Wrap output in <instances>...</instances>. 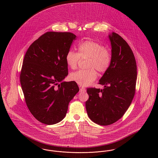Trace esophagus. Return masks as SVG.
<instances>
[{
    "mask_svg": "<svg viewBox=\"0 0 158 158\" xmlns=\"http://www.w3.org/2000/svg\"><path fill=\"white\" fill-rule=\"evenodd\" d=\"M79 88H80V92H83V91H85V89L84 88L81 87V86H79Z\"/></svg>",
    "mask_w": 158,
    "mask_h": 158,
    "instance_id": "esophagus-1",
    "label": "esophagus"
}]
</instances>
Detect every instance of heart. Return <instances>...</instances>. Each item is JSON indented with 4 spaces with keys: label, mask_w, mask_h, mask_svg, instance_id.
<instances>
[{
    "label": "heart",
    "mask_w": 158,
    "mask_h": 158,
    "mask_svg": "<svg viewBox=\"0 0 158 158\" xmlns=\"http://www.w3.org/2000/svg\"><path fill=\"white\" fill-rule=\"evenodd\" d=\"M78 52L69 49L66 55V61L68 66L72 69H76L80 58H88L86 70H78L70 74L71 80L80 86L89 85L97 77L98 71L100 73L106 72L111 67L112 63V53L111 50L102 43L86 40L81 43L78 47Z\"/></svg>",
    "instance_id": "heart-1"
}]
</instances>
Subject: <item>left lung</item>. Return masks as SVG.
<instances>
[{"label": "left lung", "instance_id": "8db88e82", "mask_svg": "<svg viewBox=\"0 0 158 158\" xmlns=\"http://www.w3.org/2000/svg\"><path fill=\"white\" fill-rule=\"evenodd\" d=\"M112 63L98 84L103 89H87L86 109L90 120L100 125H111L127 111L134 98L137 65L134 53L125 40L116 33L110 35Z\"/></svg>", "mask_w": 158, "mask_h": 158}]
</instances>
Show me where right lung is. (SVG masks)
Segmentation results:
<instances>
[{
    "instance_id": "right-lung-1",
    "label": "right lung",
    "mask_w": 158,
    "mask_h": 158,
    "mask_svg": "<svg viewBox=\"0 0 158 158\" xmlns=\"http://www.w3.org/2000/svg\"><path fill=\"white\" fill-rule=\"evenodd\" d=\"M76 37L70 32H46L25 55L20 73L25 101L34 117L46 125L64 118L79 91L76 82H61L68 75L66 55Z\"/></svg>"
}]
</instances>
